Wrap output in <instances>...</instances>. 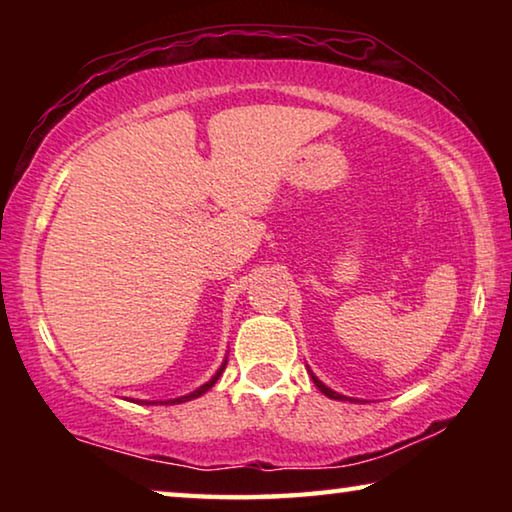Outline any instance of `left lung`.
Returning a JSON list of instances; mask_svg holds the SVG:
<instances>
[{
	"label": "left lung",
	"instance_id": "8db88e82",
	"mask_svg": "<svg viewBox=\"0 0 512 512\" xmlns=\"http://www.w3.org/2000/svg\"><path fill=\"white\" fill-rule=\"evenodd\" d=\"M309 370V368H307ZM309 375H311V379H314V384H316V388H318V391L320 393H323V395H327V397H332V400H341V402H345V400H352V397H345V395H341V393H336V391H332V388H329V386H325L323 384V381H320L316 375H314V372H311L309 370Z\"/></svg>",
	"mask_w": 512,
	"mask_h": 512
}]
</instances>
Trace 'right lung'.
<instances>
[{
	"label": "right lung",
	"instance_id": "obj_1",
	"mask_svg": "<svg viewBox=\"0 0 512 512\" xmlns=\"http://www.w3.org/2000/svg\"><path fill=\"white\" fill-rule=\"evenodd\" d=\"M225 363H228V357L223 359V363L219 366V370L214 372L212 375V379L210 381H205L203 386H198L194 393H189V395H183V397H173V400H153V402H149V400H137V404H183V402H189V400H196V397H201V395H205L207 391H210V388L216 384V379H219L221 375H223V370H225ZM131 402H135V400H131Z\"/></svg>",
	"mask_w": 512,
	"mask_h": 512
}]
</instances>
